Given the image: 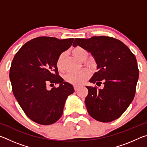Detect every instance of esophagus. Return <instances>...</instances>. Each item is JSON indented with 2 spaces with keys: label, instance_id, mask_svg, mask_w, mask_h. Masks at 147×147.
Wrapping results in <instances>:
<instances>
[{
  "label": "esophagus",
  "instance_id": "1",
  "mask_svg": "<svg viewBox=\"0 0 147 147\" xmlns=\"http://www.w3.org/2000/svg\"><path fill=\"white\" fill-rule=\"evenodd\" d=\"M74 90H75L76 91H77L79 89L80 87L78 86H74Z\"/></svg>",
  "mask_w": 147,
  "mask_h": 147
}]
</instances>
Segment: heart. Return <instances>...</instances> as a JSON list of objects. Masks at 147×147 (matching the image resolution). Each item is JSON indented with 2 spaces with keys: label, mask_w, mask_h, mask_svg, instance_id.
<instances>
[{
  "label": "heart",
  "mask_w": 147,
  "mask_h": 147,
  "mask_svg": "<svg viewBox=\"0 0 147 147\" xmlns=\"http://www.w3.org/2000/svg\"><path fill=\"white\" fill-rule=\"evenodd\" d=\"M72 53L73 56L80 61H84L88 56V52H87L83 47L76 46L72 50ZM65 54L61 53L58 56L56 60V67L58 70H63V59ZM90 75V71L87 69H82L78 71H74L69 73L65 76V80L68 83L75 86H80L84 84L86 80L89 78Z\"/></svg>",
  "instance_id": "1"
}]
</instances>
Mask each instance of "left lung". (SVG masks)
<instances>
[{"label":"left lung","mask_w":147,"mask_h":147,"mask_svg":"<svg viewBox=\"0 0 147 147\" xmlns=\"http://www.w3.org/2000/svg\"><path fill=\"white\" fill-rule=\"evenodd\" d=\"M73 45L83 47L95 59L98 71L89 82L104 84L102 89L86 86L85 103L89 114L103 123L118 119L135 96L139 78L135 55L123 42L108 36L76 38Z\"/></svg>","instance_id":"1"}]
</instances>
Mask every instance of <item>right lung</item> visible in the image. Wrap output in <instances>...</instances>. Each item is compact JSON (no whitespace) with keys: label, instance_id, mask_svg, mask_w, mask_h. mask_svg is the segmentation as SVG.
Returning a JSON list of instances; mask_svg holds the SVG:
<instances>
[{"label":"right lung","instance_id":"add662e5","mask_svg":"<svg viewBox=\"0 0 147 147\" xmlns=\"http://www.w3.org/2000/svg\"><path fill=\"white\" fill-rule=\"evenodd\" d=\"M74 38L59 39L39 37L23 45L16 54L9 69L12 91L24 113L42 125L53 124L61 117L73 86L59 76L56 60L71 46ZM59 83L51 90L47 86Z\"/></svg>","mask_w":147,"mask_h":147}]
</instances>
